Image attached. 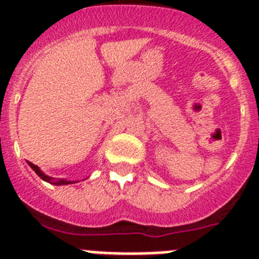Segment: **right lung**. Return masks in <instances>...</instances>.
I'll list each match as a JSON object with an SVG mask.
<instances>
[{"mask_svg": "<svg viewBox=\"0 0 259 259\" xmlns=\"http://www.w3.org/2000/svg\"><path fill=\"white\" fill-rule=\"evenodd\" d=\"M32 168H33V170H35V172L37 174L38 176H40L41 179L42 180H47V182H50L52 183V184H54V185H62V184H70V183H72V182H68V180H65V179H61V180H56V182H54V180L52 179V178H50V176H48V175H45L44 172H42V171L40 170V168H38V167H36V166H32Z\"/></svg>", "mask_w": 259, "mask_h": 259, "instance_id": "add662e5", "label": "right lung"}]
</instances>
